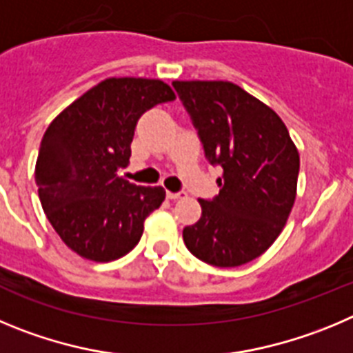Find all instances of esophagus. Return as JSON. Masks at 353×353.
I'll use <instances>...</instances> for the list:
<instances>
[{
  "mask_svg": "<svg viewBox=\"0 0 353 353\" xmlns=\"http://www.w3.org/2000/svg\"><path fill=\"white\" fill-rule=\"evenodd\" d=\"M183 196H186V192H167V199L170 200L183 199Z\"/></svg>",
  "mask_w": 353,
  "mask_h": 353,
  "instance_id": "34e87169",
  "label": "esophagus"
}]
</instances>
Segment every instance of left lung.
<instances>
[{"label": "left lung", "instance_id": "8db88e82", "mask_svg": "<svg viewBox=\"0 0 353 353\" xmlns=\"http://www.w3.org/2000/svg\"><path fill=\"white\" fill-rule=\"evenodd\" d=\"M205 160L221 167L220 193L200 199L202 216L184 227L192 255L216 268H237L262 255L283 230L299 176V153L285 123L239 85L176 81Z\"/></svg>", "mask_w": 353, "mask_h": 353}]
</instances>
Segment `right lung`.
Here are the masks:
<instances>
[{
    "label": "right lung",
    "instance_id": "add662e5",
    "mask_svg": "<svg viewBox=\"0 0 353 353\" xmlns=\"http://www.w3.org/2000/svg\"><path fill=\"white\" fill-rule=\"evenodd\" d=\"M172 100L176 94L161 81L107 79L50 123L34 179L43 211L70 250L110 262L137 246L165 190L130 183L117 170L132 157L139 117Z\"/></svg>",
    "mask_w": 353,
    "mask_h": 353
}]
</instances>
